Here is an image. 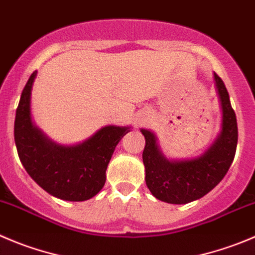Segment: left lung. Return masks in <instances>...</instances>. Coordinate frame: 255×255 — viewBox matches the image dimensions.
<instances>
[{"label": "left lung", "instance_id": "8db88e82", "mask_svg": "<svg viewBox=\"0 0 255 255\" xmlns=\"http://www.w3.org/2000/svg\"><path fill=\"white\" fill-rule=\"evenodd\" d=\"M214 79L222 103V131L204 155L193 160L169 161L157 149L152 132L141 130L145 136V181L152 195L161 202L186 204L200 199L222 181L234 160L238 144L237 118L224 82L217 74Z\"/></svg>", "mask_w": 255, "mask_h": 255}]
</instances>
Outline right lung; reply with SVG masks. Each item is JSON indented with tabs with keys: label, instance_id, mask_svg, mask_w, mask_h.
Segmentation results:
<instances>
[{
	"label": "right lung",
	"instance_id": "1",
	"mask_svg": "<svg viewBox=\"0 0 255 255\" xmlns=\"http://www.w3.org/2000/svg\"><path fill=\"white\" fill-rule=\"evenodd\" d=\"M33 71L23 87L14 119V142L28 175L47 193L70 202L95 196L106 181V168L129 128L105 126L76 146H60L46 139L32 125L30 96Z\"/></svg>",
	"mask_w": 255,
	"mask_h": 255
}]
</instances>
